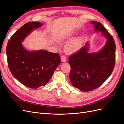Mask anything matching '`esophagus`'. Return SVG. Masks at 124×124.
Returning <instances> with one entry per match:
<instances>
[{
  "label": "esophagus",
  "instance_id": "1",
  "mask_svg": "<svg viewBox=\"0 0 124 124\" xmlns=\"http://www.w3.org/2000/svg\"><path fill=\"white\" fill-rule=\"evenodd\" d=\"M61 61H62V62H65L66 60H67V59H66L65 56H64V55L61 56Z\"/></svg>",
  "mask_w": 124,
  "mask_h": 124
}]
</instances>
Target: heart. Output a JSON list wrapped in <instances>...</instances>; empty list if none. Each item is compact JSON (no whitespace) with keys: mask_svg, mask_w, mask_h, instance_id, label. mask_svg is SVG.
I'll return each instance as SVG.
<instances>
[{"mask_svg":"<svg viewBox=\"0 0 124 124\" xmlns=\"http://www.w3.org/2000/svg\"><path fill=\"white\" fill-rule=\"evenodd\" d=\"M84 38L81 35L77 36L70 40L65 44L64 50L68 53L77 52L81 49L83 46Z\"/></svg>","mask_w":124,"mask_h":124,"instance_id":"heart-1","label":"heart"}]
</instances>
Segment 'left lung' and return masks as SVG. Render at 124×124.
<instances>
[{
  "mask_svg": "<svg viewBox=\"0 0 124 124\" xmlns=\"http://www.w3.org/2000/svg\"><path fill=\"white\" fill-rule=\"evenodd\" d=\"M95 31H101L107 38L104 46L98 52H88L87 43L77 53L69 57L71 66L69 76L74 87L82 91L94 90L102 85L111 75L115 67L116 46L113 36L98 22H91Z\"/></svg>",
  "mask_w": 124,
  "mask_h": 124,
  "instance_id": "obj_1",
  "label": "left lung"
}]
</instances>
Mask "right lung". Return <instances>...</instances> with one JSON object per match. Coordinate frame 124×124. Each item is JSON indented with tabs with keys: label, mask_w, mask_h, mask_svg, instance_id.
Listing matches in <instances>:
<instances>
[{
	"label": "right lung",
	"mask_w": 124,
	"mask_h": 124,
	"mask_svg": "<svg viewBox=\"0 0 124 124\" xmlns=\"http://www.w3.org/2000/svg\"><path fill=\"white\" fill-rule=\"evenodd\" d=\"M42 26L31 22L17 30L8 41L6 47L7 63L12 75L26 87L37 89L50 81L61 59L57 53L46 50L28 51L22 42L34 30Z\"/></svg>",
	"instance_id": "right-lung-1"
}]
</instances>
